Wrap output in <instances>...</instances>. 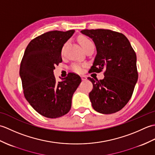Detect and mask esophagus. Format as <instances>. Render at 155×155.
Masks as SVG:
<instances>
[{
	"label": "esophagus",
	"instance_id": "34e87169",
	"mask_svg": "<svg viewBox=\"0 0 155 155\" xmlns=\"http://www.w3.org/2000/svg\"><path fill=\"white\" fill-rule=\"evenodd\" d=\"M81 78H82V80H83V81H86L87 80L86 76H84V75H82L81 76Z\"/></svg>",
	"mask_w": 155,
	"mask_h": 155
}]
</instances>
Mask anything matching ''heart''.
<instances>
[{
	"label": "heart",
	"instance_id": "obj_1",
	"mask_svg": "<svg viewBox=\"0 0 155 155\" xmlns=\"http://www.w3.org/2000/svg\"><path fill=\"white\" fill-rule=\"evenodd\" d=\"M78 41H79V43L81 44V47H83V48L84 49L87 48L88 47H91V46H94V44L93 41H92L91 39L88 38V37H85V36H81L79 38H78ZM68 44V42H65V43L63 45L61 49V54H63L64 53V51H65V48L67 47V45ZM72 68L73 69V71L77 72H81L83 71V67L79 64H74L72 66Z\"/></svg>",
	"mask_w": 155,
	"mask_h": 155
}]
</instances>
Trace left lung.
<instances>
[{
    "instance_id": "left-lung-1",
    "label": "left lung",
    "mask_w": 155,
    "mask_h": 155,
    "mask_svg": "<svg viewBox=\"0 0 155 155\" xmlns=\"http://www.w3.org/2000/svg\"><path fill=\"white\" fill-rule=\"evenodd\" d=\"M97 48L90 72L104 69L103 79L88 77L93 88L89 98L94 109L102 114L121 110L130 99L138 80L137 56L124 35L106 29L81 31Z\"/></svg>"
}]
</instances>
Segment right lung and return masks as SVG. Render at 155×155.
<instances>
[{"mask_svg": "<svg viewBox=\"0 0 155 155\" xmlns=\"http://www.w3.org/2000/svg\"><path fill=\"white\" fill-rule=\"evenodd\" d=\"M74 32H47L32 40L25 51L19 72L23 93L31 107L43 117L55 118L68 113L72 95L81 83L79 76L71 72L57 82L53 72L62 61V46Z\"/></svg>", "mask_w": 155, "mask_h": 155, "instance_id": "obj_1", "label": "right lung"}]
</instances>
